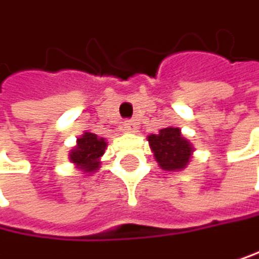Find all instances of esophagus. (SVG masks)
<instances>
[{
  "label": "esophagus",
  "mask_w": 259,
  "mask_h": 259,
  "mask_svg": "<svg viewBox=\"0 0 259 259\" xmlns=\"http://www.w3.org/2000/svg\"><path fill=\"white\" fill-rule=\"evenodd\" d=\"M137 127H138V124L135 121H132V119H125L122 122V128H124L125 132H135Z\"/></svg>",
  "instance_id": "obj_1"
}]
</instances>
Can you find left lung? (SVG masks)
<instances>
[{
	"label": "left lung",
	"mask_w": 259,
	"mask_h": 259,
	"mask_svg": "<svg viewBox=\"0 0 259 259\" xmlns=\"http://www.w3.org/2000/svg\"><path fill=\"white\" fill-rule=\"evenodd\" d=\"M149 146L154 152L155 160L163 169L173 171V169L186 168L189 163L192 146L190 143L181 135L178 127H166L159 131V134L148 137Z\"/></svg>",
	"instance_id": "8db88e82"
}]
</instances>
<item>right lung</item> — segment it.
I'll use <instances>...</instances> for the list:
<instances>
[{
	"label": "right lung",
	"instance_id": "right-lung-1",
	"mask_svg": "<svg viewBox=\"0 0 259 259\" xmlns=\"http://www.w3.org/2000/svg\"><path fill=\"white\" fill-rule=\"evenodd\" d=\"M105 146L107 143L104 138L86 132L81 138H78L75 149L70 152V160L77 166L83 168L84 171H94L100 165L99 157L105 152Z\"/></svg>",
	"mask_w": 259,
	"mask_h": 259
}]
</instances>
